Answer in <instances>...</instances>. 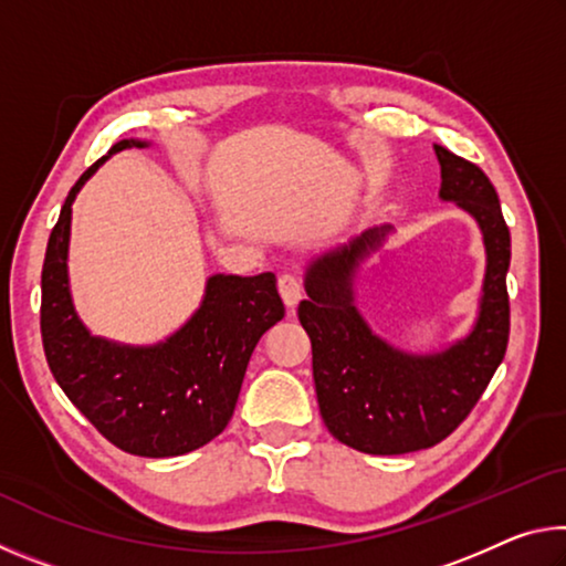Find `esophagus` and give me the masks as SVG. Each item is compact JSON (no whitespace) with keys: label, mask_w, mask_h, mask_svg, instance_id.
Segmentation results:
<instances>
[{"label":"esophagus","mask_w":566,"mask_h":566,"mask_svg":"<svg viewBox=\"0 0 566 566\" xmlns=\"http://www.w3.org/2000/svg\"><path fill=\"white\" fill-rule=\"evenodd\" d=\"M280 294H282V300H284V304L290 306H296V302L302 300V282H300V276H296L294 272H284V274H280Z\"/></svg>","instance_id":"1"}]
</instances>
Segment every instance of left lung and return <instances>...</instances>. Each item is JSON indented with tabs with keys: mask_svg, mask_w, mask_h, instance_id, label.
<instances>
[{
	"mask_svg": "<svg viewBox=\"0 0 566 566\" xmlns=\"http://www.w3.org/2000/svg\"><path fill=\"white\" fill-rule=\"evenodd\" d=\"M439 197L476 219L486 274L472 332L434 354H407L379 339L354 306V274L391 227L329 249L306 270L300 322L312 339L319 411L334 439L364 454H407L442 442L462 424L494 377L510 342V227L490 177L434 145Z\"/></svg>",
	"mask_w": 566,
	"mask_h": 566,
	"instance_id": "8db88e82",
	"label": "left lung"
}]
</instances>
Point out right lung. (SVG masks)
I'll list each match as a JSON object with an SVG mask.
<instances>
[{
  "instance_id": "right-lung-1",
  "label": "right lung",
  "mask_w": 566,
  "mask_h": 566,
  "mask_svg": "<svg viewBox=\"0 0 566 566\" xmlns=\"http://www.w3.org/2000/svg\"><path fill=\"white\" fill-rule=\"evenodd\" d=\"M147 142L122 139L117 155ZM107 157L84 171L64 199L42 266V344L56 385L97 432L122 452L179 457L212 442L234 415L249 357L262 334L284 317L272 272L214 274L191 319L151 347L92 337L70 294L72 202Z\"/></svg>"
}]
</instances>
